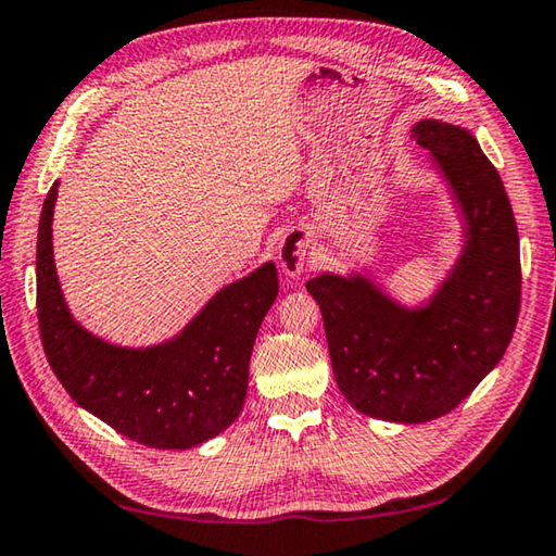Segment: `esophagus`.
<instances>
[{
  "label": "esophagus",
  "mask_w": 556,
  "mask_h": 556,
  "mask_svg": "<svg viewBox=\"0 0 556 556\" xmlns=\"http://www.w3.org/2000/svg\"><path fill=\"white\" fill-rule=\"evenodd\" d=\"M309 237L299 230L287 232L281 237L279 250H277V260L279 267L287 277H299L306 271V264H309Z\"/></svg>",
  "instance_id": "esophagus-1"
}]
</instances>
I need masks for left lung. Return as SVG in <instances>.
Segmentation results:
<instances>
[{
  "label": "left lung",
  "mask_w": 556,
  "mask_h": 556,
  "mask_svg": "<svg viewBox=\"0 0 556 556\" xmlns=\"http://www.w3.org/2000/svg\"><path fill=\"white\" fill-rule=\"evenodd\" d=\"M410 138L433 155L463 215V252L426 306L408 309L364 275H319V304L339 391L391 422L445 416L500 364L519 314V235L495 165L470 130L426 118Z\"/></svg>",
  "instance_id": "obj_1"
}]
</instances>
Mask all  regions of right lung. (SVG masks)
Wrapping results in <instances>:
<instances>
[{"label": "right lung", "instance_id": "right-lung-1", "mask_svg": "<svg viewBox=\"0 0 556 556\" xmlns=\"http://www.w3.org/2000/svg\"><path fill=\"white\" fill-rule=\"evenodd\" d=\"M59 182L41 207L37 312L43 354L68 395L136 443L188 451L240 416L250 356L279 281L271 262L219 289L178 337L126 349L78 324L61 294L51 223Z\"/></svg>", "mask_w": 556, "mask_h": 556}]
</instances>
